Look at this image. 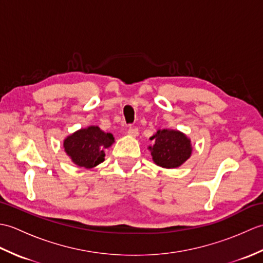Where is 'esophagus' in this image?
Segmentation results:
<instances>
[{"label":"esophagus","instance_id":"esophagus-1","mask_svg":"<svg viewBox=\"0 0 263 263\" xmlns=\"http://www.w3.org/2000/svg\"><path fill=\"white\" fill-rule=\"evenodd\" d=\"M127 135L131 136V137H137L139 135V131H138V127L136 126H130L127 130Z\"/></svg>","mask_w":263,"mask_h":263}]
</instances>
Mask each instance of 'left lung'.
Returning a JSON list of instances; mask_svg holds the SVG:
<instances>
[{
    "mask_svg": "<svg viewBox=\"0 0 263 263\" xmlns=\"http://www.w3.org/2000/svg\"><path fill=\"white\" fill-rule=\"evenodd\" d=\"M150 140H155L154 147H149L153 159L164 168H176L191 156V143L180 131L158 130Z\"/></svg>",
    "mask_w": 263,
    "mask_h": 263,
    "instance_id": "left-lung-1",
    "label": "left lung"
}]
</instances>
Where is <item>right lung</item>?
Returning a JSON list of instances; mask_svg holds the SVG:
<instances>
[{
    "label": "right lung",
    "instance_id": "1",
    "mask_svg": "<svg viewBox=\"0 0 263 263\" xmlns=\"http://www.w3.org/2000/svg\"><path fill=\"white\" fill-rule=\"evenodd\" d=\"M114 137L98 126H89L74 132L64 140V149L72 161L80 167L92 168L104 161V150L111 146Z\"/></svg>",
    "mask_w": 263,
    "mask_h": 263
}]
</instances>
